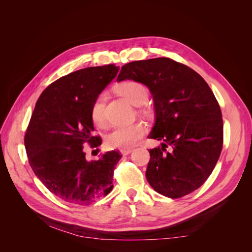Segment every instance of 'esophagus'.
<instances>
[{"label": "esophagus", "instance_id": "esophagus-1", "mask_svg": "<svg viewBox=\"0 0 252 252\" xmlns=\"http://www.w3.org/2000/svg\"><path fill=\"white\" fill-rule=\"evenodd\" d=\"M131 151H132V149H131V148H128V149H122V150H121V154L123 155V156H127V155L130 154Z\"/></svg>", "mask_w": 252, "mask_h": 252}]
</instances>
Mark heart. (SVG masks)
Here are the masks:
<instances>
[{
    "label": "heart",
    "mask_w": 252,
    "mask_h": 252,
    "mask_svg": "<svg viewBox=\"0 0 252 252\" xmlns=\"http://www.w3.org/2000/svg\"><path fill=\"white\" fill-rule=\"evenodd\" d=\"M118 93L136 107L146 104L149 94L148 89L143 84L134 81H128L121 84L118 87ZM105 100L106 94L103 93L97 96L93 106V109H91L93 121L97 126H102L105 123ZM144 133L145 127L140 123L117 126L112 128L110 132L106 135V146L109 148L128 149L129 147L133 146L142 138Z\"/></svg>",
    "instance_id": "b5f03b06"
}]
</instances>
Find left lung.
I'll return each mask as SVG.
<instances>
[{
  "instance_id": "left-lung-1",
  "label": "left lung",
  "mask_w": 252,
  "mask_h": 252,
  "mask_svg": "<svg viewBox=\"0 0 252 252\" xmlns=\"http://www.w3.org/2000/svg\"><path fill=\"white\" fill-rule=\"evenodd\" d=\"M125 80L146 85L154 98L156 121L148 138L162 144L149 151V185L171 199L194 191L215 169L223 147L222 112L208 84L168 58L124 65L117 81Z\"/></svg>"
}]
</instances>
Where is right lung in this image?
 Listing matches in <instances>:
<instances>
[{
  "instance_id": "add662e5",
  "label": "right lung",
  "mask_w": 252,
  "mask_h": 252,
  "mask_svg": "<svg viewBox=\"0 0 252 252\" xmlns=\"http://www.w3.org/2000/svg\"><path fill=\"white\" fill-rule=\"evenodd\" d=\"M119 69L109 64L71 72L50 84L35 104L25 134L28 161L45 187L65 202L89 205L113 188L122 156L112 150L88 161L84 144L94 148L102 143L91 134V109Z\"/></svg>"
}]
</instances>
